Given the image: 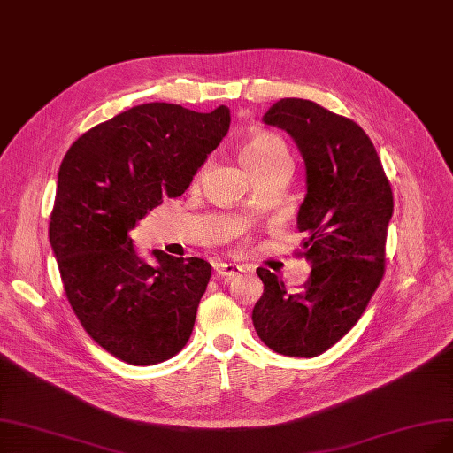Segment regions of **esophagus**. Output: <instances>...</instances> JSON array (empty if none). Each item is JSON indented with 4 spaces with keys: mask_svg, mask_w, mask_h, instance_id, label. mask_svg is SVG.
<instances>
[{
    "mask_svg": "<svg viewBox=\"0 0 453 453\" xmlns=\"http://www.w3.org/2000/svg\"><path fill=\"white\" fill-rule=\"evenodd\" d=\"M242 273V266H239V265H235V263H218L216 266H214V276L218 278V280H222V281H227V280H231V278H235V276H239Z\"/></svg>",
    "mask_w": 453,
    "mask_h": 453,
    "instance_id": "esophagus-1",
    "label": "esophagus"
}]
</instances>
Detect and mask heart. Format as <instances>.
<instances>
[{"label":"heart","mask_w":453,"mask_h":453,"mask_svg":"<svg viewBox=\"0 0 453 453\" xmlns=\"http://www.w3.org/2000/svg\"><path fill=\"white\" fill-rule=\"evenodd\" d=\"M283 158H289L286 143L271 132H256L241 149V162L252 175Z\"/></svg>","instance_id":"1"}]
</instances>
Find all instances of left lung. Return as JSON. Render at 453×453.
I'll return each instance as SVG.
<instances>
[{
	"label": "left lung",
	"instance_id": "left-lung-1",
	"mask_svg": "<svg viewBox=\"0 0 453 453\" xmlns=\"http://www.w3.org/2000/svg\"><path fill=\"white\" fill-rule=\"evenodd\" d=\"M263 121L288 130L306 164L296 227L306 235L298 256L311 271L303 288L288 293L259 266L265 289L252 321L276 353L313 358L357 325L384 276L392 187L370 136L349 117L311 100L281 98Z\"/></svg>",
	"mask_w": 453,
	"mask_h": 453
}]
</instances>
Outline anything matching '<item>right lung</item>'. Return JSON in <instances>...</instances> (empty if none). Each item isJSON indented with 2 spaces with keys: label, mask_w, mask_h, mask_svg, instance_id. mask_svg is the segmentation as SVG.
I'll use <instances>...</instances> for the list:
<instances>
[{
  "label": "right lung",
  "mask_w": 453,
  "mask_h": 453,
  "mask_svg": "<svg viewBox=\"0 0 453 453\" xmlns=\"http://www.w3.org/2000/svg\"><path fill=\"white\" fill-rule=\"evenodd\" d=\"M229 121L226 106H134L81 134L61 162L48 233L63 289L83 330L127 364L170 360L187 345L212 271L160 250L147 265L128 231L184 194Z\"/></svg>",
  "instance_id": "obj_1"
}]
</instances>
